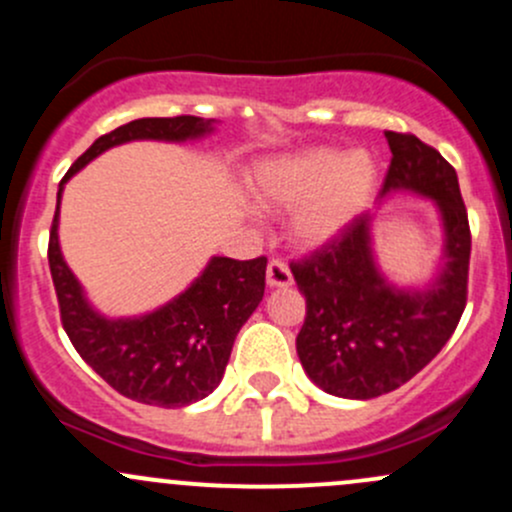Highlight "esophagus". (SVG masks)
Wrapping results in <instances>:
<instances>
[{"label":"esophagus","instance_id":"34e87169","mask_svg":"<svg viewBox=\"0 0 512 512\" xmlns=\"http://www.w3.org/2000/svg\"><path fill=\"white\" fill-rule=\"evenodd\" d=\"M292 272H289V267L285 265L282 260H270V265H267V285L272 289H285V287H292Z\"/></svg>","mask_w":512,"mask_h":512}]
</instances>
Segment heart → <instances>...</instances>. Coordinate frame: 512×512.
Segmentation results:
<instances>
[{
    "instance_id": "heart-1",
    "label": "heart",
    "mask_w": 512,
    "mask_h": 512,
    "mask_svg": "<svg viewBox=\"0 0 512 512\" xmlns=\"http://www.w3.org/2000/svg\"><path fill=\"white\" fill-rule=\"evenodd\" d=\"M379 168L366 151L304 148L262 160L252 193L270 210H291L289 232L307 250L329 245L371 205Z\"/></svg>"
}]
</instances>
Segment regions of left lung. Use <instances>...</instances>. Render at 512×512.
Wrapping results in <instances>:
<instances>
[{
  "label": "left lung",
  "instance_id": "left-lung-1",
  "mask_svg": "<svg viewBox=\"0 0 512 512\" xmlns=\"http://www.w3.org/2000/svg\"><path fill=\"white\" fill-rule=\"evenodd\" d=\"M384 136L391 165L381 203L394 195L428 200L441 225V255L426 282L399 285L376 255L371 213L332 247L292 267L307 299L299 361L319 389L339 399H376L414 379L466 309L471 230L456 170L416 136Z\"/></svg>",
  "mask_w": 512,
  "mask_h": 512
}]
</instances>
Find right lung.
I'll list each match as a JSON object with an SVG mask.
<instances>
[{
  "mask_svg": "<svg viewBox=\"0 0 512 512\" xmlns=\"http://www.w3.org/2000/svg\"><path fill=\"white\" fill-rule=\"evenodd\" d=\"M215 118L175 116L136 118L96 138L56 193V215L49 237V267L61 322L81 359L108 386L138 404L190 406L205 399L223 381L232 344L265 294V257L230 260L213 255L200 275L173 299L133 317H108L86 294L66 265L59 242L61 195L66 183L101 153L133 141L195 143L213 136Z\"/></svg>",
  "mask_w": 512,
  "mask_h": 512,
  "instance_id": "right-lung-1",
  "label": "right lung"
}]
</instances>
